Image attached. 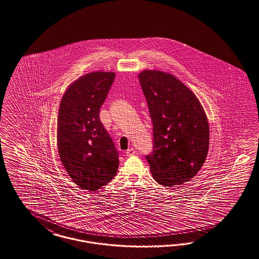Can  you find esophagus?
I'll list each match as a JSON object with an SVG mask.
<instances>
[{
  "instance_id": "obj_1",
  "label": "esophagus",
  "mask_w": 259,
  "mask_h": 259,
  "mask_svg": "<svg viewBox=\"0 0 259 259\" xmlns=\"http://www.w3.org/2000/svg\"><path fill=\"white\" fill-rule=\"evenodd\" d=\"M126 156H128V157H132V156H135V154H136V151H135L134 148H131V149H128L127 151H126Z\"/></svg>"
}]
</instances>
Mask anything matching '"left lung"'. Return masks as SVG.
Returning <instances> with one entry per match:
<instances>
[{
  "mask_svg": "<svg viewBox=\"0 0 259 259\" xmlns=\"http://www.w3.org/2000/svg\"><path fill=\"white\" fill-rule=\"evenodd\" d=\"M139 82L153 124V152L146 159L164 187L189 182L202 167L209 149V124L202 105L170 73L143 70Z\"/></svg>",
  "mask_w": 259,
  "mask_h": 259,
  "instance_id": "8db88e82",
  "label": "left lung"
}]
</instances>
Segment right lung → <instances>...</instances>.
Instances as JSON below:
<instances>
[{"instance_id":"add662e5","label":"right lung","mask_w":259,"mask_h":259,"mask_svg":"<svg viewBox=\"0 0 259 259\" xmlns=\"http://www.w3.org/2000/svg\"><path fill=\"white\" fill-rule=\"evenodd\" d=\"M115 79L95 71L74 81L59 107L57 144L68 176L82 190L96 191L115 177L119 152L100 120V109Z\"/></svg>"}]
</instances>
